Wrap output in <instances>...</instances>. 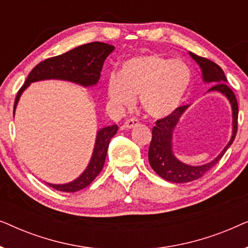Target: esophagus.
Returning a JSON list of instances; mask_svg holds the SVG:
<instances>
[{
	"label": "esophagus",
	"mask_w": 248,
	"mask_h": 248,
	"mask_svg": "<svg viewBox=\"0 0 248 248\" xmlns=\"http://www.w3.org/2000/svg\"><path fill=\"white\" fill-rule=\"evenodd\" d=\"M137 125H139V121L135 120V118H130V120H126V122H125L123 127L124 128H133L137 126Z\"/></svg>",
	"instance_id": "obj_1"
}]
</instances>
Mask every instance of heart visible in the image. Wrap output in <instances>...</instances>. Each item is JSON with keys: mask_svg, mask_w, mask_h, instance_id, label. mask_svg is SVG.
<instances>
[{"mask_svg": "<svg viewBox=\"0 0 248 248\" xmlns=\"http://www.w3.org/2000/svg\"><path fill=\"white\" fill-rule=\"evenodd\" d=\"M191 83L192 72L183 61L147 53L125 60L118 74L108 77L106 93L116 111L133 107L139 96L145 114L164 118L179 108Z\"/></svg>", "mask_w": 248, "mask_h": 248, "instance_id": "obj_1", "label": "heart"}]
</instances>
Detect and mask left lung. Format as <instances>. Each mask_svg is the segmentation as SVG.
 <instances>
[{
  "label": "left lung",
  "instance_id": "8db88e82",
  "mask_svg": "<svg viewBox=\"0 0 248 248\" xmlns=\"http://www.w3.org/2000/svg\"><path fill=\"white\" fill-rule=\"evenodd\" d=\"M189 56L195 61L201 69L203 82L213 84L208 90V93L216 91V93L223 94L228 99L232 113V133L228 143L213 160L206 162L204 165L191 166L184 164L177 159L172 151V138H174L175 128L178 125L181 117L188 108V105L177 108L171 115L155 122V126L152 128V139L150 147H149V162H150L151 168L160 177L171 183H188L202 177L213 166L218 164V161L232 144L237 133L238 104H237L235 93L227 84L225 72L218 64L212 61L195 55L192 52H189Z\"/></svg>",
  "mask_w": 248,
  "mask_h": 248
}]
</instances>
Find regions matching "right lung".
I'll use <instances>...</instances> for the list:
<instances>
[{"label": "right lung", "instance_id": "right-lung-1", "mask_svg": "<svg viewBox=\"0 0 248 248\" xmlns=\"http://www.w3.org/2000/svg\"><path fill=\"white\" fill-rule=\"evenodd\" d=\"M114 49L115 47L108 44L94 42L76 47L62 55L50 57L40 62L31 70L25 84L16 94L13 114L16 113V105L23 91L32 82L44 80H62L77 83L84 88L96 86L99 81L100 71L105 60ZM117 125H111L97 131L93 155L87 168L79 177L65 184H46L57 191L67 193L78 192L87 187L103 169L108 145L111 138L117 133Z\"/></svg>", "mask_w": 248, "mask_h": 248}]
</instances>
